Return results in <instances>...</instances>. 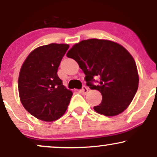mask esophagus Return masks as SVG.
<instances>
[{
  "mask_svg": "<svg viewBox=\"0 0 157 157\" xmlns=\"http://www.w3.org/2000/svg\"><path fill=\"white\" fill-rule=\"evenodd\" d=\"M88 91H89V89H88V88L85 86H82V89H80V92L83 94H86L88 92Z\"/></svg>",
  "mask_w": 157,
  "mask_h": 157,
  "instance_id": "esophagus-1",
  "label": "esophagus"
}]
</instances>
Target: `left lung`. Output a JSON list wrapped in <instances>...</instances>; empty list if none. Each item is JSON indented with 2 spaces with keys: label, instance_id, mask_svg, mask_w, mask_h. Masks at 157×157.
I'll return each mask as SVG.
<instances>
[{
  "label": "left lung",
  "instance_id": "1",
  "mask_svg": "<svg viewBox=\"0 0 157 157\" xmlns=\"http://www.w3.org/2000/svg\"><path fill=\"white\" fill-rule=\"evenodd\" d=\"M66 56L77 62L90 89L101 93V103L94 107L96 112L116 116L130 105L138 89L139 76L134 58L121 45L106 40H86L75 44Z\"/></svg>",
  "mask_w": 157,
  "mask_h": 157
}]
</instances>
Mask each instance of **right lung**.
<instances>
[{
  "label": "right lung",
  "mask_w": 157,
  "mask_h": 157,
  "mask_svg": "<svg viewBox=\"0 0 157 157\" xmlns=\"http://www.w3.org/2000/svg\"><path fill=\"white\" fill-rule=\"evenodd\" d=\"M69 46L51 44L29 55L20 71V99L28 112L43 121L61 117L67 109L72 91L66 89L57 69Z\"/></svg>",
  "instance_id": "obj_1"
}]
</instances>
